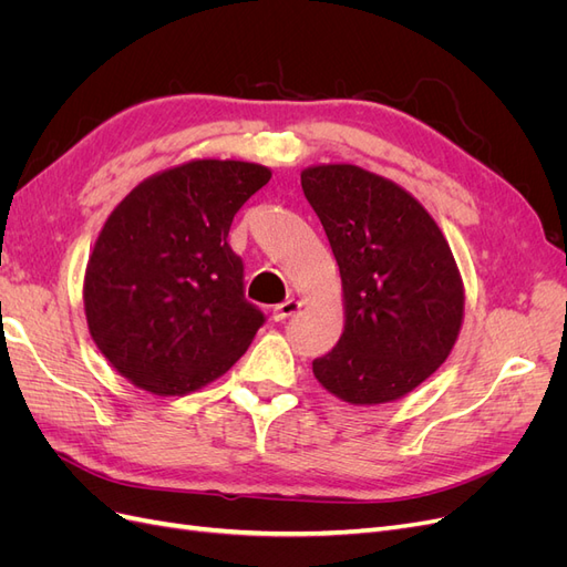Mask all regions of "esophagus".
<instances>
[{
  "label": "esophagus",
  "instance_id": "34e87169",
  "mask_svg": "<svg viewBox=\"0 0 567 567\" xmlns=\"http://www.w3.org/2000/svg\"><path fill=\"white\" fill-rule=\"evenodd\" d=\"M300 300L290 298V300H284L281 305L274 307V321H286L288 317H293L298 310H300Z\"/></svg>",
  "mask_w": 567,
  "mask_h": 567
}]
</instances>
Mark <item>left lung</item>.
I'll return each mask as SVG.
<instances>
[{"mask_svg":"<svg viewBox=\"0 0 567 567\" xmlns=\"http://www.w3.org/2000/svg\"><path fill=\"white\" fill-rule=\"evenodd\" d=\"M300 184L340 269L346 331L312 362L350 404L404 398L450 357L463 284L447 238L402 186L357 165H315Z\"/></svg>","mask_w":567,"mask_h":567,"instance_id":"left-lung-1","label":"left lung"}]
</instances>
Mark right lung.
Returning <instances> with one entry per match:
<instances>
[{"label": "right lung", "mask_w": 567, "mask_h": 567, "mask_svg": "<svg viewBox=\"0 0 567 567\" xmlns=\"http://www.w3.org/2000/svg\"><path fill=\"white\" fill-rule=\"evenodd\" d=\"M269 177L257 163L192 161L144 179L109 215L84 271V315L136 388L188 394L248 350L265 315L244 296L227 236Z\"/></svg>", "instance_id": "add662e5"}]
</instances>
